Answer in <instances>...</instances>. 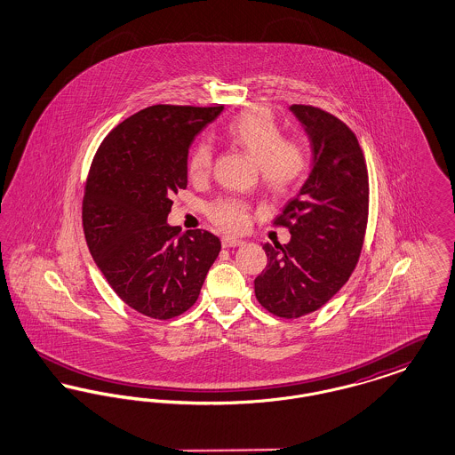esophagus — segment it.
<instances>
[{"label": "esophagus", "instance_id": "esophagus-1", "mask_svg": "<svg viewBox=\"0 0 455 455\" xmlns=\"http://www.w3.org/2000/svg\"><path fill=\"white\" fill-rule=\"evenodd\" d=\"M245 242L235 237H223L221 238V245L223 247H238V245H243Z\"/></svg>", "mask_w": 455, "mask_h": 455}]
</instances>
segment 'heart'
<instances>
[{
	"label": "heart",
	"mask_w": 455,
	"mask_h": 455,
	"mask_svg": "<svg viewBox=\"0 0 455 455\" xmlns=\"http://www.w3.org/2000/svg\"><path fill=\"white\" fill-rule=\"evenodd\" d=\"M223 140L252 156L259 165L260 182L275 195L291 193L308 172V153L302 143L284 140L282 126L266 110H243L232 117L221 131ZM213 160L210 145L197 143L188 169L189 175L204 177ZM210 218L220 228L228 232L242 230L249 221V204L227 197L220 199L210 208Z\"/></svg>",
	"instance_id": "1"
}]
</instances>
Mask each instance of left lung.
<instances>
[{
  "label": "left lung",
  "mask_w": 455,
  "mask_h": 455,
  "mask_svg": "<svg viewBox=\"0 0 455 455\" xmlns=\"http://www.w3.org/2000/svg\"><path fill=\"white\" fill-rule=\"evenodd\" d=\"M312 145V169L276 225L288 243H264L267 264L254 280L260 305L283 319L307 315L347 282L363 247L368 220V171L355 132L323 108L295 104Z\"/></svg>",
  "instance_id": "left-lung-1"
}]
</instances>
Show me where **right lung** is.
Returning a JSON list of instances; mask_svg holds the SVG:
<instances>
[{"mask_svg": "<svg viewBox=\"0 0 455 455\" xmlns=\"http://www.w3.org/2000/svg\"><path fill=\"white\" fill-rule=\"evenodd\" d=\"M223 106H152L100 143L84 196L90 254L112 290L136 312L167 321L195 305L221 242L206 230L180 234L167 217L188 188V153Z\"/></svg>", "mask_w": 455, "mask_h": 455, "instance_id": "right-lung-1", "label": "right lung"}]
</instances>
